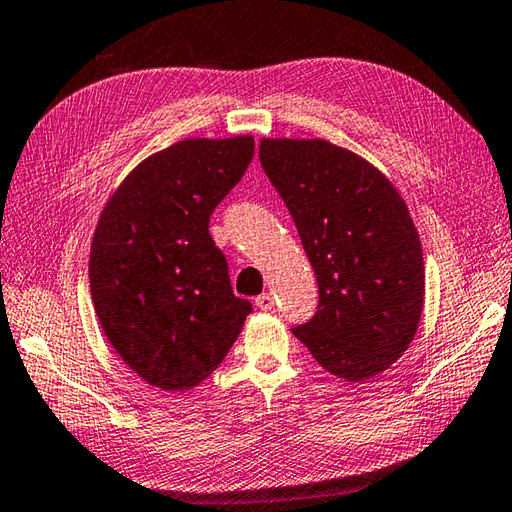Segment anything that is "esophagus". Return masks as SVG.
<instances>
[{"label": "esophagus", "mask_w": 512, "mask_h": 512, "mask_svg": "<svg viewBox=\"0 0 512 512\" xmlns=\"http://www.w3.org/2000/svg\"><path fill=\"white\" fill-rule=\"evenodd\" d=\"M255 304H257V308H262V310H275V297L270 293H264V295H259L255 299Z\"/></svg>", "instance_id": "esophagus-1"}]
</instances>
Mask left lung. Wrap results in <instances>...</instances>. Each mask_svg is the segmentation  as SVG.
Wrapping results in <instances>:
<instances>
[{"instance_id": "1", "label": "left lung", "mask_w": 512, "mask_h": 512, "mask_svg": "<svg viewBox=\"0 0 512 512\" xmlns=\"http://www.w3.org/2000/svg\"><path fill=\"white\" fill-rule=\"evenodd\" d=\"M259 162L319 286L315 317L293 335L337 379H373L422 322L424 255L404 197L382 170L326 139L264 137Z\"/></svg>"}]
</instances>
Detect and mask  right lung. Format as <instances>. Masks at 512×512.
Masks as SVG:
<instances>
[{
    "mask_svg": "<svg viewBox=\"0 0 512 512\" xmlns=\"http://www.w3.org/2000/svg\"><path fill=\"white\" fill-rule=\"evenodd\" d=\"M255 139L190 137L146 157L115 188L90 244V295L124 364L162 390L195 388L224 362L250 302L233 295L210 213Z\"/></svg>",
    "mask_w": 512,
    "mask_h": 512,
    "instance_id": "obj_1",
    "label": "right lung"
}]
</instances>
